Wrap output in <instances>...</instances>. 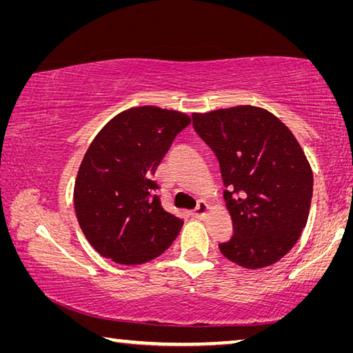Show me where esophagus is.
I'll return each instance as SVG.
<instances>
[{
  "mask_svg": "<svg viewBox=\"0 0 353 353\" xmlns=\"http://www.w3.org/2000/svg\"><path fill=\"white\" fill-rule=\"evenodd\" d=\"M208 212H210V207H208V204H205L204 201H201L199 204H198V207L194 208L193 216L194 218H204V216H207Z\"/></svg>",
  "mask_w": 353,
  "mask_h": 353,
  "instance_id": "1",
  "label": "esophagus"
}]
</instances>
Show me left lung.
<instances>
[{
	"instance_id": "1",
	"label": "left lung",
	"mask_w": 353,
	"mask_h": 353,
	"mask_svg": "<svg viewBox=\"0 0 353 353\" xmlns=\"http://www.w3.org/2000/svg\"><path fill=\"white\" fill-rule=\"evenodd\" d=\"M193 126L219 160L224 199L234 224L219 244L248 270L271 266L305 229L313 171L294 134L266 109L236 105L193 113Z\"/></svg>"
}]
</instances>
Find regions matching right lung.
I'll use <instances>...</instances> for the list:
<instances>
[{"label":"right lung","mask_w":353,"mask_h":353,"mask_svg":"<svg viewBox=\"0 0 353 353\" xmlns=\"http://www.w3.org/2000/svg\"><path fill=\"white\" fill-rule=\"evenodd\" d=\"M190 123L183 112L132 107L113 117L90 143L73 201L83 235L103 256L143 265L177 238L183 221L163 210L151 177Z\"/></svg>","instance_id":"obj_1"}]
</instances>
